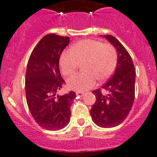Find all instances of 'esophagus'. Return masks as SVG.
<instances>
[{
    "instance_id": "esophagus-1",
    "label": "esophagus",
    "mask_w": 157,
    "mask_h": 157,
    "mask_svg": "<svg viewBox=\"0 0 157 157\" xmlns=\"http://www.w3.org/2000/svg\"><path fill=\"white\" fill-rule=\"evenodd\" d=\"M84 93H82V92H80V91H77L76 92V95L77 96H78V97H82V96H83Z\"/></svg>"
}]
</instances>
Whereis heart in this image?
Masks as SVG:
<instances>
[{"label": "heart", "mask_w": 157, "mask_h": 157, "mask_svg": "<svg viewBox=\"0 0 157 157\" xmlns=\"http://www.w3.org/2000/svg\"><path fill=\"white\" fill-rule=\"evenodd\" d=\"M82 66V73L69 78L67 85L77 91H85L95 85L96 79L109 78L117 63L116 48L109 44L95 40H83L72 45L71 51H64L59 57L60 71L68 77Z\"/></svg>", "instance_id": "1"}]
</instances>
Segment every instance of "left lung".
<instances>
[{
    "mask_svg": "<svg viewBox=\"0 0 157 157\" xmlns=\"http://www.w3.org/2000/svg\"><path fill=\"white\" fill-rule=\"evenodd\" d=\"M105 38L117 51V64L115 72L102 89L109 91L104 95L101 89L93 90L96 101L90 109L92 120L102 128L115 127L122 123L131 110L135 98V67L130 55L113 36Z\"/></svg>",
    "mask_w": 157,
    "mask_h": 157,
    "instance_id": "obj_1",
    "label": "left lung"
}]
</instances>
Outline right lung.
Here are the masks:
<instances>
[{
	"mask_svg": "<svg viewBox=\"0 0 157 157\" xmlns=\"http://www.w3.org/2000/svg\"><path fill=\"white\" fill-rule=\"evenodd\" d=\"M70 38L56 34L44 36L29 57L25 75V93L30 113L37 124L48 130H59L67 125L74 91L59 96L65 84L59 67V57Z\"/></svg>",
	"mask_w": 157,
	"mask_h": 157,
	"instance_id": "obj_1",
	"label": "right lung"
}]
</instances>
